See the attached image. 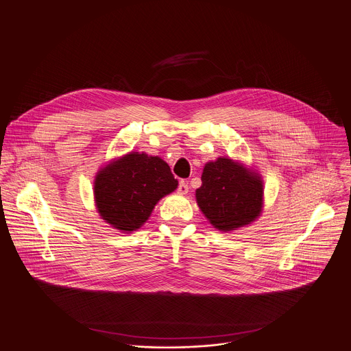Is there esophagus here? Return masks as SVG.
I'll use <instances>...</instances> for the list:
<instances>
[{"instance_id":"1","label":"esophagus","mask_w":351,"mask_h":351,"mask_svg":"<svg viewBox=\"0 0 351 351\" xmlns=\"http://www.w3.org/2000/svg\"><path fill=\"white\" fill-rule=\"evenodd\" d=\"M178 191H179L180 194H187V193H189V184H187L184 180H182V182L179 183V186H178Z\"/></svg>"}]
</instances>
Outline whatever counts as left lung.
<instances>
[{"mask_svg":"<svg viewBox=\"0 0 351 351\" xmlns=\"http://www.w3.org/2000/svg\"><path fill=\"white\" fill-rule=\"evenodd\" d=\"M201 180L195 190L197 204L215 228L237 230L261 215L263 182L255 171L220 157L205 164Z\"/></svg>","mask_w":351,"mask_h":351,"instance_id":"8db88e82","label":"left lung"}]
</instances>
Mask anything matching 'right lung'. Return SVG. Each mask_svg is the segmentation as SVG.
Returning a JSON list of instances; mask_svg holds the SVG:
<instances>
[{
    "label": "right lung",
    "instance_id": "1",
    "mask_svg": "<svg viewBox=\"0 0 351 351\" xmlns=\"http://www.w3.org/2000/svg\"><path fill=\"white\" fill-rule=\"evenodd\" d=\"M93 184L101 219L131 232L145 224L162 197L176 190L178 179L162 158L132 152L103 167Z\"/></svg>",
    "mask_w": 351,
    "mask_h": 351
}]
</instances>
